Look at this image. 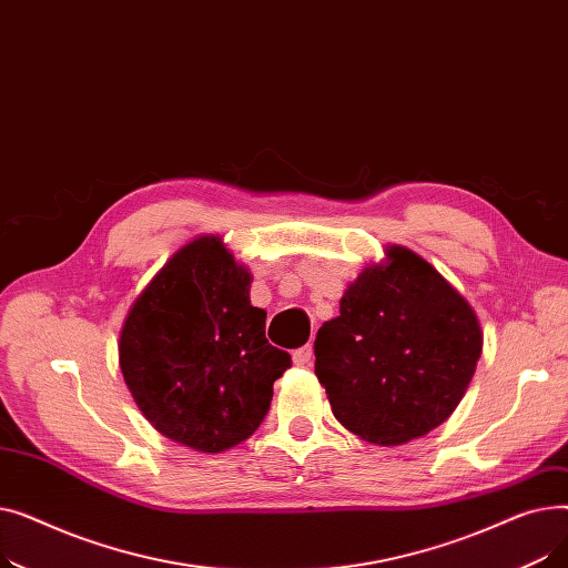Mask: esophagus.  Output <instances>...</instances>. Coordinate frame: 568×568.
Returning <instances> with one entry per match:
<instances>
[{
  "label": "esophagus",
  "instance_id": "esophagus-1",
  "mask_svg": "<svg viewBox=\"0 0 568 568\" xmlns=\"http://www.w3.org/2000/svg\"><path fill=\"white\" fill-rule=\"evenodd\" d=\"M311 356H313V347H311V345H304V347L292 352V362H294L296 366H308V364H311Z\"/></svg>",
  "mask_w": 568,
  "mask_h": 568
}]
</instances>
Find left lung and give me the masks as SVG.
<instances>
[{
	"mask_svg": "<svg viewBox=\"0 0 568 568\" xmlns=\"http://www.w3.org/2000/svg\"><path fill=\"white\" fill-rule=\"evenodd\" d=\"M343 294L315 338L336 419L373 444H405L449 419L481 356L479 320L424 257L392 246Z\"/></svg>",
	"mask_w": 568,
	"mask_h": 568,
	"instance_id": "8db88e82",
	"label": "left lung"
}]
</instances>
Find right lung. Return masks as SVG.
Returning a JSON list of instances; mask_svg holds the SVG:
<instances>
[{
	"instance_id": "obj_1",
	"label": "right lung",
	"mask_w": 568,
	"mask_h": 568,
	"mask_svg": "<svg viewBox=\"0 0 568 568\" xmlns=\"http://www.w3.org/2000/svg\"><path fill=\"white\" fill-rule=\"evenodd\" d=\"M251 274L221 239L200 236L170 257L138 296L119 366L152 426L195 452L221 454L248 439L272 405L292 356L264 336Z\"/></svg>"
}]
</instances>
